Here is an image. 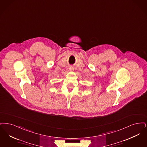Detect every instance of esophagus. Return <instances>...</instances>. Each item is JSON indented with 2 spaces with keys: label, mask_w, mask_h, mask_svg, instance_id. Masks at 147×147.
Returning <instances> with one entry per match:
<instances>
[{
  "label": "esophagus",
  "mask_w": 147,
  "mask_h": 147,
  "mask_svg": "<svg viewBox=\"0 0 147 147\" xmlns=\"http://www.w3.org/2000/svg\"><path fill=\"white\" fill-rule=\"evenodd\" d=\"M69 70L70 71L74 70V68H73L72 67H70L69 68Z\"/></svg>",
  "instance_id": "esophagus-1"
}]
</instances>
